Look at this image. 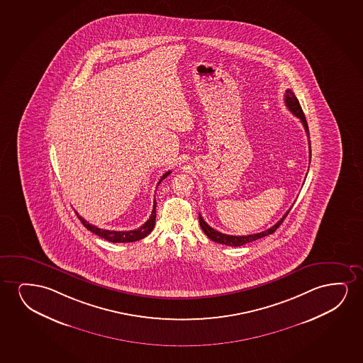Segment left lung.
I'll use <instances>...</instances> for the list:
<instances>
[{"label":"left lung","instance_id":"8db88e82","mask_svg":"<svg viewBox=\"0 0 363 363\" xmlns=\"http://www.w3.org/2000/svg\"><path fill=\"white\" fill-rule=\"evenodd\" d=\"M285 105H286V108H288L296 118L300 119L301 124H303V128H305L306 135H308V138L310 139L308 121L305 119V115H303V109H301V106H300L298 98L295 96L291 89H288L285 91ZM308 155H310V157H308L310 160H308V161H311V144H310V140H308ZM289 212H290V209H289L286 213L284 214L283 218L280 219L278 223L274 224L273 227H270V228L267 229V230H263V232H260V233L249 234V235H229V234L220 233V232L216 230V229L212 228L211 225L206 223L201 214H199V225H201V228L203 230L204 234H206L209 239H212L213 242H216V243L225 244V245H230V247H240V245H244V244L254 242V240H257V239L267 237L269 234H273L274 232L279 228V225L283 223L284 219L286 218Z\"/></svg>","mask_w":363,"mask_h":363}]
</instances>
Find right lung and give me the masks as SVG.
<instances>
[{
  "instance_id": "obj_1",
  "label": "right lung",
  "mask_w": 363,
  "mask_h": 363,
  "mask_svg": "<svg viewBox=\"0 0 363 363\" xmlns=\"http://www.w3.org/2000/svg\"><path fill=\"white\" fill-rule=\"evenodd\" d=\"M169 174H171V171H167L166 174H162V177L160 179L157 186H159V184H161V181L166 179ZM78 218L80 219V222L83 223V225H84L85 228L88 229V230L93 232V233L96 234V235H99L100 238L109 240L111 243H130V242H136V240H140V239L147 237V235L152 232V229H154L155 220H156V201H154V208H152L150 218L147 219L140 228L134 229V230L118 232V230H108V229L98 228V227H95L93 224H90L89 222H86L83 217H80L79 214H78Z\"/></svg>"
}]
</instances>
